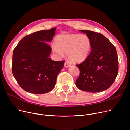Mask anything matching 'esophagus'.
<instances>
[{"label":"esophagus","mask_w":130,"mask_h":130,"mask_svg":"<svg viewBox=\"0 0 130 130\" xmlns=\"http://www.w3.org/2000/svg\"><path fill=\"white\" fill-rule=\"evenodd\" d=\"M70 64L68 62H65V63H64V67L68 68V67H70Z\"/></svg>","instance_id":"esophagus-1"}]
</instances>
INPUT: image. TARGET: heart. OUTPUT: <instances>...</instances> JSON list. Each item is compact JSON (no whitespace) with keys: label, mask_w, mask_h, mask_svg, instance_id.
Instances as JSON below:
<instances>
[{"label":"heart","mask_w":130,"mask_h":130,"mask_svg":"<svg viewBox=\"0 0 130 130\" xmlns=\"http://www.w3.org/2000/svg\"><path fill=\"white\" fill-rule=\"evenodd\" d=\"M91 41L86 35H59L55 38V44L52 45L53 52L63 57L68 54L69 61L73 63H80L88 57Z\"/></svg>","instance_id":"obj_1"}]
</instances>
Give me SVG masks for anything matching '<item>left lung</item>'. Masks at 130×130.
I'll return each instance as SVG.
<instances>
[{
	"label": "left lung",
	"mask_w": 130,
	"mask_h": 130,
	"mask_svg": "<svg viewBox=\"0 0 130 130\" xmlns=\"http://www.w3.org/2000/svg\"><path fill=\"white\" fill-rule=\"evenodd\" d=\"M91 41V52L77 64L80 76L76 85L80 90L96 93L111 87L118 73V59L115 46L103 35L89 30H80Z\"/></svg>",
	"instance_id": "obj_1"
}]
</instances>
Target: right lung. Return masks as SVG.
<instances>
[{
    "label": "right lung",
    "mask_w": 130,
    "mask_h": 130,
    "mask_svg": "<svg viewBox=\"0 0 130 130\" xmlns=\"http://www.w3.org/2000/svg\"><path fill=\"white\" fill-rule=\"evenodd\" d=\"M56 30L54 27L27 35L13 50L12 73L21 87L27 92L41 94L50 92L63 68L64 61L49 58L52 49L47 43L52 41Z\"/></svg>",
    "instance_id": "add662e5"
}]
</instances>
